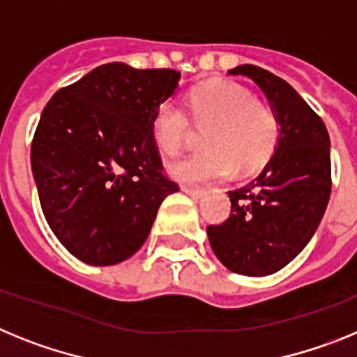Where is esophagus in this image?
<instances>
[{
    "instance_id": "esophagus-1",
    "label": "esophagus",
    "mask_w": 357,
    "mask_h": 357,
    "mask_svg": "<svg viewBox=\"0 0 357 357\" xmlns=\"http://www.w3.org/2000/svg\"><path fill=\"white\" fill-rule=\"evenodd\" d=\"M181 190L185 192V194H188L190 197H194V199H199V197H203L204 190L203 188H196V187H188V185H183Z\"/></svg>"
}]
</instances>
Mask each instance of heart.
<instances>
[{
	"mask_svg": "<svg viewBox=\"0 0 357 357\" xmlns=\"http://www.w3.org/2000/svg\"><path fill=\"white\" fill-rule=\"evenodd\" d=\"M188 109L204 131L206 149L169 165V174L181 183H208L238 172H253L268 163L280 138V120L266 102L234 80H210L188 93ZM151 131L160 151L176 156L192 132L187 111L167 98L154 109Z\"/></svg>",
	"mask_w": 357,
	"mask_h": 357,
	"instance_id": "obj_1",
	"label": "heart"
}]
</instances>
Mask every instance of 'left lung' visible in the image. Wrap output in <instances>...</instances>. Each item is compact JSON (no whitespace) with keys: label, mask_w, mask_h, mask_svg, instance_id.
<instances>
[{"label":"left lung","mask_w":357,"mask_h":357,"mask_svg":"<svg viewBox=\"0 0 357 357\" xmlns=\"http://www.w3.org/2000/svg\"><path fill=\"white\" fill-rule=\"evenodd\" d=\"M228 73L264 91L280 120V138L264 170L228 192L230 217L206 234L230 271L266 277L289 264L320 225L331 197V140L320 116L284 79L253 64Z\"/></svg>","instance_id":"obj_1"}]
</instances>
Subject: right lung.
<instances>
[{
	"label": "right lung",
	"instance_id": "add662e5",
	"mask_svg": "<svg viewBox=\"0 0 357 357\" xmlns=\"http://www.w3.org/2000/svg\"><path fill=\"white\" fill-rule=\"evenodd\" d=\"M178 80L176 70L102 64L43 109L30 151L37 194L55 237L86 264L135 255L160 204L179 190L151 131Z\"/></svg>",
	"mask_w": 357,
	"mask_h": 357
}]
</instances>
